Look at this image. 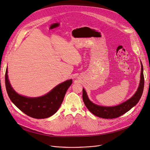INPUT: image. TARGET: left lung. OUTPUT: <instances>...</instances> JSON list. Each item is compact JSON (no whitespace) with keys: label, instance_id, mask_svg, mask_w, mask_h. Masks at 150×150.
Here are the masks:
<instances>
[{"label":"left lung","instance_id":"obj_1","mask_svg":"<svg viewBox=\"0 0 150 150\" xmlns=\"http://www.w3.org/2000/svg\"><path fill=\"white\" fill-rule=\"evenodd\" d=\"M144 75L143 67L142 64V71H141L140 82L139 87L133 96L128 100L122 103L119 105L115 106H102L95 104L89 100L85 89H83V99L86 105L90 112L95 116L104 119H112L120 117L125 113L129 111L131 108L137 104L142 96L144 89Z\"/></svg>","mask_w":150,"mask_h":150}]
</instances>
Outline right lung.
Returning <instances> with one entry per match:
<instances>
[{
  "mask_svg": "<svg viewBox=\"0 0 150 150\" xmlns=\"http://www.w3.org/2000/svg\"><path fill=\"white\" fill-rule=\"evenodd\" d=\"M5 81L8 96L12 102L25 115L35 119L47 118L55 114L61 105L67 89L72 83V79L66 81L42 96L28 98L17 94L13 89L8 79L7 68Z\"/></svg>",
  "mask_w": 150,
  "mask_h": 150,
  "instance_id": "1",
  "label": "right lung"
}]
</instances>
